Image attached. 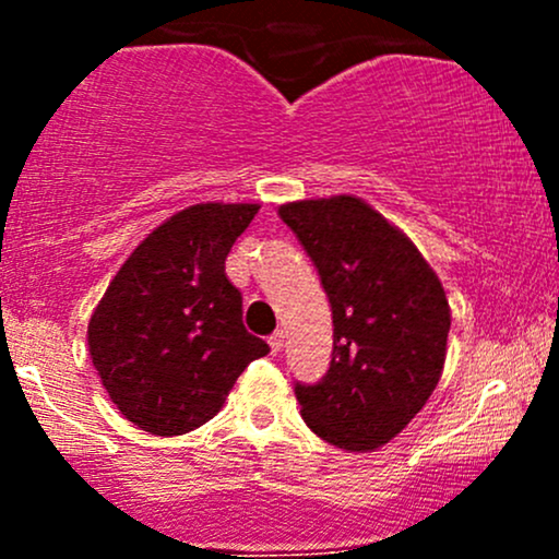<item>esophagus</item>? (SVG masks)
I'll use <instances>...</instances> for the list:
<instances>
[{
  "instance_id": "esophagus-1",
  "label": "esophagus",
  "mask_w": 559,
  "mask_h": 559,
  "mask_svg": "<svg viewBox=\"0 0 559 559\" xmlns=\"http://www.w3.org/2000/svg\"><path fill=\"white\" fill-rule=\"evenodd\" d=\"M267 344H271V352H281L284 349V331H275L271 338H267Z\"/></svg>"
}]
</instances>
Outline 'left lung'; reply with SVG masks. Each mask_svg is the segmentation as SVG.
<instances>
[{
	"label": "left lung",
	"mask_w": 559,
	"mask_h": 559,
	"mask_svg": "<svg viewBox=\"0 0 559 559\" xmlns=\"http://www.w3.org/2000/svg\"><path fill=\"white\" fill-rule=\"evenodd\" d=\"M278 215L316 262L333 312L329 373L294 386L301 418L346 452L389 444L444 370V286L418 247L360 197L301 199Z\"/></svg>",
	"instance_id": "8db88e82"
}]
</instances>
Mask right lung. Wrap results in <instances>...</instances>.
Instances as JSON below:
<instances>
[{
	"label": "right lung",
	"mask_w": 559,
	"mask_h": 559,
	"mask_svg": "<svg viewBox=\"0 0 559 559\" xmlns=\"http://www.w3.org/2000/svg\"><path fill=\"white\" fill-rule=\"evenodd\" d=\"M260 204H191L131 252L88 320L115 407L141 431L181 436L215 418L236 378L271 352L243 329L226 258Z\"/></svg>",
	"instance_id": "right-lung-1"
}]
</instances>
